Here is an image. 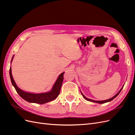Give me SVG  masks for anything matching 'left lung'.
I'll return each instance as SVG.
<instances>
[{"label": "left lung", "instance_id": "1", "mask_svg": "<svg viewBox=\"0 0 135 135\" xmlns=\"http://www.w3.org/2000/svg\"><path fill=\"white\" fill-rule=\"evenodd\" d=\"M123 86L122 87V88L120 89V91L118 92L116 95L114 96H113V97H112V98H110V99H108V100H103V101H95V100H91V99H88V98H87L86 97H85L83 94L82 93V92H81V95H82V96H83V97L84 98V99L86 100H87V101H91V102H93V103H98V104H104V103H108V102H110V101H112L113 99H115V98L119 95V93L120 92V91H122V89H123Z\"/></svg>", "mask_w": 135, "mask_h": 135}]
</instances>
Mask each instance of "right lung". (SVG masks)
<instances>
[{
  "label": "right lung",
  "instance_id": "1",
  "mask_svg": "<svg viewBox=\"0 0 135 135\" xmlns=\"http://www.w3.org/2000/svg\"><path fill=\"white\" fill-rule=\"evenodd\" d=\"M13 57L14 55L12 57L11 62L13 59ZM64 73L65 72L61 73V74L58 76L57 79L55 84L53 85V87L50 91L42 93H32L23 91L22 89L19 88L17 87V85H16L13 79V76H12L11 68H10L9 69V75L12 84L13 85L16 91H17L18 95L21 96L23 99L26 100L27 102H29V103H36L39 104H43L45 103H48V102L54 100L58 97L60 92L61 85H62V83L64 80Z\"/></svg>",
  "mask_w": 135,
  "mask_h": 135
}]
</instances>
